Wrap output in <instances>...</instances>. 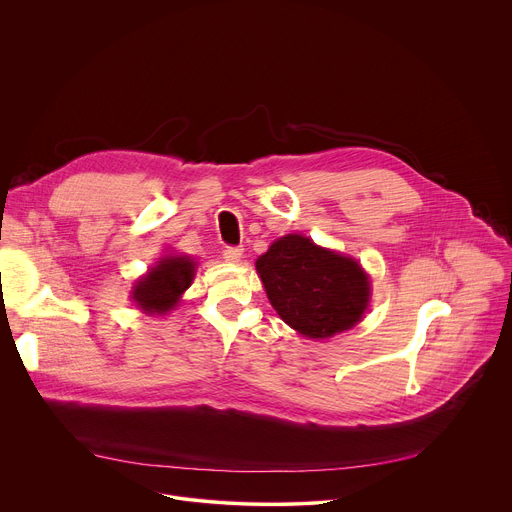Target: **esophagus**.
I'll return each mask as SVG.
<instances>
[{"mask_svg": "<svg viewBox=\"0 0 512 512\" xmlns=\"http://www.w3.org/2000/svg\"><path fill=\"white\" fill-rule=\"evenodd\" d=\"M223 257H225L229 263H239L241 257H243V249H241V247H225Z\"/></svg>", "mask_w": 512, "mask_h": 512, "instance_id": "1", "label": "esophagus"}]
</instances>
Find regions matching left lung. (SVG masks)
<instances>
[{
  "mask_svg": "<svg viewBox=\"0 0 512 512\" xmlns=\"http://www.w3.org/2000/svg\"><path fill=\"white\" fill-rule=\"evenodd\" d=\"M255 267L279 318L306 338L350 330L371 302V281L360 263L304 235L273 241Z\"/></svg>",
  "mask_w": 512,
  "mask_h": 512,
  "instance_id": "left-lung-1",
  "label": "left lung"
}]
</instances>
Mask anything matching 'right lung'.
I'll return each instance as SVG.
<instances>
[{"instance_id": "obj_1", "label": "right lung", "mask_w": 512, "mask_h": 512, "mask_svg": "<svg viewBox=\"0 0 512 512\" xmlns=\"http://www.w3.org/2000/svg\"><path fill=\"white\" fill-rule=\"evenodd\" d=\"M196 273V261L188 255H166L148 273L141 275L131 300L145 314H166L174 310Z\"/></svg>"}]
</instances>
